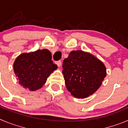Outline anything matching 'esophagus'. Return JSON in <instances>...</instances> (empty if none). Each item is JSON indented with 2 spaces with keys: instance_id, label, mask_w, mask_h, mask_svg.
I'll use <instances>...</instances> for the list:
<instances>
[{
  "instance_id": "1",
  "label": "esophagus",
  "mask_w": 128,
  "mask_h": 128,
  "mask_svg": "<svg viewBox=\"0 0 128 128\" xmlns=\"http://www.w3.org/2000/svg\"><path fill=\"white\" fill-rule=\"evenodd\" d=\"M56 65H58V66H60L61 65H62V61H58V62H56Z\"/></svg>"
}]
</instances>
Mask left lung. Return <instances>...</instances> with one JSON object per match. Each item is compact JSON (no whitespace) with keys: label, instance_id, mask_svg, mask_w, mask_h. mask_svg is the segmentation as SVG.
Returning <instances> with one entry per match:
<instances>
[{"label":"left lung","instance_id":"obj_1","mask_svg":"<svg viewBox=\"0 0 128 128\" xmlns=\"http://www.w3.org/2000/svg\"><path fill=\"white\" fill-rule=\"evenodd\" d=\"M62 67L66 88L77 98H85L93 94L106 75L102 62L81 50L70 52L63 61Z\"/></svg>","mask_w":128,"mask_h":128}]
</instances>
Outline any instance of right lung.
Listing matches in <instances>:
<instances>
[{"label":"right lung","instance_id":"1","mask_svg":"<svg viewBox=\"0 0 128 128\" xmlns=\"http://www.w3.org/2000/svg\"><path fill=\"white\" fill-rule=\"evenodd\" d=\"M47 49L20 54L13 65L19 83L31 91L40 88L52 72L57 68Z\"/></svg>","mask_w":128,"mask_h":128}]
</instances>
